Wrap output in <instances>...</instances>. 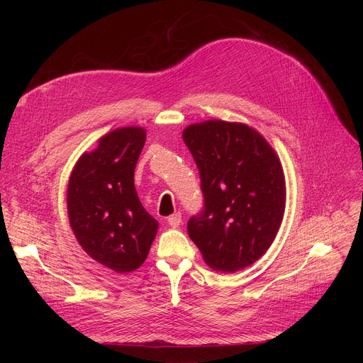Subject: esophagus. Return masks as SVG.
<instances>
[{
  "instance_id": "obj_1",
  "label": "esophagus",
  "mask_w": 363,
  "mask_h": 363,
  "mask_svg": "<svg viewBox=\"0 0 363 363\" xmlns=\"http://www.w3.org/2000/svg\"><path fill=\"white\" fill-rule=\"evenodd\" d=\"M181 222H182V215H181L179 212H177V213H174V215H170V216L167 218V223H169L172 228H178V226L181 225Z\"/></svg>"
}]
</instances>
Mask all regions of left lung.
Masks as SVG:
<instances>
[{
	"label": "left lung",
	"instance_id": "left-lung-1",
	"mask_svg": "<svg viewBox=\"0 0 363 363\" xmlns=\"http://www.w3.org/2000/svg\"><path fill=\"white\" fill-rule=\"evenodd\" d=\"M182 140L204 196V211L188 220V235L212 269L241 271L268 252L282 223L287 191L279 157L241 122L188 125Z\"/></svg>",
	"mask_w": 363,
	"mask_h": 363
}]
</instances>
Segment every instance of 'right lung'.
<instances>
[{
    "mask_svg": "<svg viewBox=\"0 0 363 363\" xmlns=\"http://www.w3.org/2000/svg\"><path fill=\"white\" fill-rule=\"evenodd\" d=\"M145 137L141 126L106 133L74 163L67 184V216L76 240L88 256L118 274L140 268L159 230L133 185Z\"/></svg>",
    "mask_w": 363,
    "mask_h": 363,
    "instance_id": "add662e5",
    "label": "right lung"
}]
</instances>
